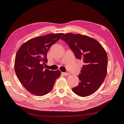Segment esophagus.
<instances>
[{"instance_id":"34e87169","label":"esophagus","mask_w":124,"mask_h":124,"mask_svg":"<svg viewBox=\"0 0 124 124\" xmlns=\"http://www.w3.org/2000/svg\"><path fill=\"white\" fill-rule=\"evenodd\" d=\"M62 74L63 75H64V76H68L69 75V74L68 73V72H62Z\"/></svg>"}]
</instances>
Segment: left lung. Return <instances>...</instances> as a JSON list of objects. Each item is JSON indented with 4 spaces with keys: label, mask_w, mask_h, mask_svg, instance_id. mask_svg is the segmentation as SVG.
<instances>
[{
    "label": "left lung",
    "mask_w": 124,
    "mask_h": 124,
    "mask_svg": "<svg viewBox=\"0 0 124 124\" xmlns=\"http://www.w3.org/2000/svg\"><path fill=\"white\" fill-rule=\"evenodd\" d=\"M61 39L73 51L78 60L83 61L80 82L72 91L81 97L89 96L97 90L105 78L108 69V55L103 46L90 36L80 34L67 33Z\"/></svg>",
    "instance_id": "8db88e82"
}]
</instances>
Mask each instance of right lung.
<instances>
[{
    "label": "right lung",
    "instance_id": "right-lung-1",
    "mask_svg": "<svg viewBox=\"0 0 124 124\" xmlns=\"http://www.w3.org/2000/svg\"><path fill=\"white\" fill-rule=\"evenodd\" d=\"M63 33L48 34L26 41L17 52L14 69L19 81L27 90L35 96H42L52 90L55 82L61 76L60 70L45 68L47 54L53 44Z\"/></svg>",
    "mask_w": 124,
    "mask_h": 124
}]
</instances>
